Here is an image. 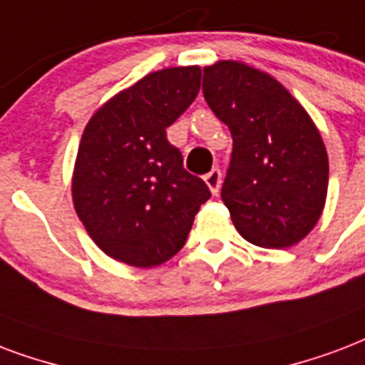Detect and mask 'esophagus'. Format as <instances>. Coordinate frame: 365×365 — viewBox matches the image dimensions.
<instances>
[{
  "instance_id": "esophagus-1",
  "label": "esophagus",
  "mask_w": 365,
  "mask_h": 365,
  "mask_svg": "<svg viewBox=\"0 0 365 365\" xmlns=\"http://www.w3.org/2000/svg\"><path fill=\"white\" fill-rule=\"evenodd\" d=\"M205 182H207V185L214 195H218L220 185H222V172H220V168H212V170L208 172L207 176H205Z\"/></svg>"
}]
</instances>
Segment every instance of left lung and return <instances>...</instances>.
<instances>
[{
    "instance_id": "left-lung-1",
    "label": "left lung",
    "mask_w": 365,
    "mask_h": 365,
    "mask_svg": "<svg viewBox=\"0 0 365 365\" xmlns=\"http://www.w3.org/2000/svg\"><path fill=\"white\" fill-rule=\"evenodd\" d=\"M202 93L233 139L222 199L249 243L287 249L324 210L329 163L318 128L282 83L245 63L205 68Z\"/></svg>"
}]
</instances>
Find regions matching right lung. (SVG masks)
I'll list each match as a JSON object with an SVG mask.
<instances>
[{
    "instance_id": "right-lung-1",
    "label": "right lung",
    "mask_w": 365,
    "mask_h": 365,
    "mask_svg": "<svg viewBox=\"0 0 365 365\" xmlns=\"http://www.w3.org/2000/svg\"><path fill=\"white\" fill-rule=\"evenodd\" d=\"M201 90L199 66L151 72L120 91L83 130L72 178L76 214L103 252L138 268L182 249L210 199L166 138Z\"/></svg>"
}]
</instances>
